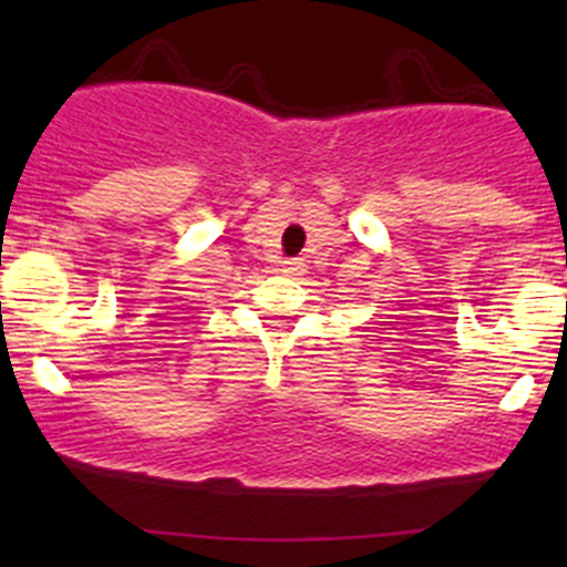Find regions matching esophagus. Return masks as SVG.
Wrapping results in <instances>:
<instances>
[{
	"mask_svg": "<svg viewBox=\"0 0 567 567\" xmlns=\"http://www.w3.org/2000/svg\"><path fill=\"white\" fill-rule=\"evenodd\" d=\"M279 262H282V268H279V271L288 274V277H301V274L307 271L305 260H301V257H288V260H279Z\"/></svg>",
	"mask_w": 567,
	"mask_h": 567,
	"instance_id": "1",
	"label": "esophagus"
}]
</instances>
